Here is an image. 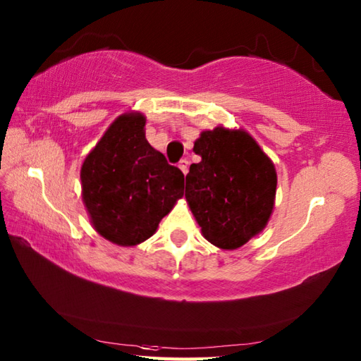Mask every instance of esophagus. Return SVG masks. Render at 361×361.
<instances>
[{"label":"esophagus","mask_w":361,"mask_h":361,"mask_svg":"<svg viewBox=\"0 0 361 361\" xmlns=\"http://www.w3.org/2000/svg\"><path fill=\"white\" fill-rule=\"evenodd\" d=\"M178 167H180V170L183 173H188V170H189V161L188 159H181L180 162H178Z\"/></svg>","instance_id":"obj_1"}]
</instances>
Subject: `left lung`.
Instances as JSON below:
<instances>
[{"label":"left lung","instance_id":"1","mask_svg":"<svg viewBox=\"0 0 361 361\" xmlns=\"http://www.w3.org/2000/svg\"><path fill=\"white\" fill-rule=\"evenodd\" d=\"M200 162L186 175V200L202 235L232 251L270 221L278 175L273 161L245 129L216 126L194 142Z\"/></svg>","mask_w":361,"mask_h":361}]
</instances>
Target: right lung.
Listing matches in <instances>:
<instances>
[{
	"label": "right lung",
	"instance_id": "1",
	"mask_svg": "<svg viewBox=\"0 0 361 361\" xmlns=\"http://www.w3.org/2000/svg\"><path fill=\"white\" fill-rule=\"evenodd\" d=\"M145 123L140 112L118 116L80 169L91 226L118 246H137L152 237L185 189L181 170L148 143Z\"/></svg>",
	"mask_w": 361,
	"mask_h": 361
}]
</instances>
